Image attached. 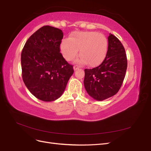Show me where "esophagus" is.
<instances>
[{"label":"esophagus","mask_w":151,"mask_h":151,"mask_svg":"<svg viewBox=\"0 0 151 151\" xmlns=\"http://www.w3.org/2000/svg\"><path fill=\"white\" fill-rule=\"evenodd\" d=\"M78 68H79V65H75L74 66V70H77V69H78Z\"/></svg>","instance_id":"obj_1"}]
</instances>
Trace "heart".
I'll list each match as a JSON object with an SVG mask.
<instances>
[{
    "instance_id": "1",
    "label": "heart",
    "mask_w": 151,
    "mask_h": 151,
    "mask_svg": "<svg viewBox=\"0 0 151 151\" xmlns=\"http://www.w3.org/2000/svg\"><path fill=\"white\" fill-rule=\"evenodd\" d=\"M108 47V40L104 35L95 31H77L72 33L69 39L62 41L60 51L65 60L70 62L77 56L80 50L78 63H88L91 67H95L104 60Z\"/></svg>"
}]
</instances>
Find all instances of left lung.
Listing matches in <instances>:
<instances>
[{
    "label": "left lung",
    "mask_w": 151,
    "mask_h": 151,
    "mask_svg": "<svg viewBox=\"0 0 151 151\" xmlns=\"http://www.w3.org/2000/svg\"><path fill=\"white\" fill-rule=\"evenodd\" d=\"M106 56L99 66L86 68L84 84L87 93L98 101L116 94L123 84L127 68L125 50L115 36L109 33Z\"/></svg>",
    "instance_id": "8db88e82"
}]
</instances>
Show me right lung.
<instances>
[{
    "label": "right lung",
    "mask_w": 151,
    "mask_h": 151,
    "mask_svg": "<svg viewBox=\"0 0 151 151\" xmlns=\"http://www.w3.org/2000/svg\"><path fill=\"white\" fill-rule=\"evenodd\" d=\"M63 34L60 29L44 26L32 35L21 53L22 77L31 93L43 101L60 98L74 73L60 52Z\"/></svg>",
    "instance_id": "1"
}]
</instances>
